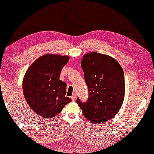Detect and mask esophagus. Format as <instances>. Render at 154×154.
<instances>
[{"label": "esophagus", "mask_w": 154, "mask_h": 154, "mask_svg": "<svg viewBox=\"0 0 154 154\" xmlns=\"http://www.w3.org/2000/svg\"><path fill=\"white\" fill-rule=\"evenodd\" d=\"M75 98H76V94H74L72 96V101H75Z\"/></svg>", "instance_id": "obj_1"}]
</instances>
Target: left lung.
<instances>
[{"label": "left lung", "mask_w": 154, "mask_h": 154, "mask_svg": "<svg viewBox=\"0 0 154 154\" xmlns=\"http://www.w3.org/2000/svg\"><path fill=\"white\" fill-rule=\"evenodd\" d=\"M89 98L76 103L85 118L94 124L112 119L118 112L125 98V77L122 68L114 58L97 52L84 55L81 60Z\"/></svg>", "instance_id": "obj_1"}]
</instances>
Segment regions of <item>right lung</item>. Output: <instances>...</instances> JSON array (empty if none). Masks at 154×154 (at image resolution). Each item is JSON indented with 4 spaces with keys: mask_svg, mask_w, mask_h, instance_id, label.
I'll list each match as a JSON object with an SVG mask.
<instances>
[{
    "mask_svg": "<svg viewBox=\"0 0 154 154\" xmlns=\"http://www.w3.org/2000/svg\"><path fill=\"white\" fill-rule=\"evenodd\" d=\"M69 57L46 54L28 68L23 90L29 107L45 119L56 116L72 99L66 97V82L60 79L62 69Z\"/></svg>",
    "mask_w": 154,
    "mask_h": 154,
    "instance_id": "add662e5",
    "label": "right lung"
}]
</instances>
